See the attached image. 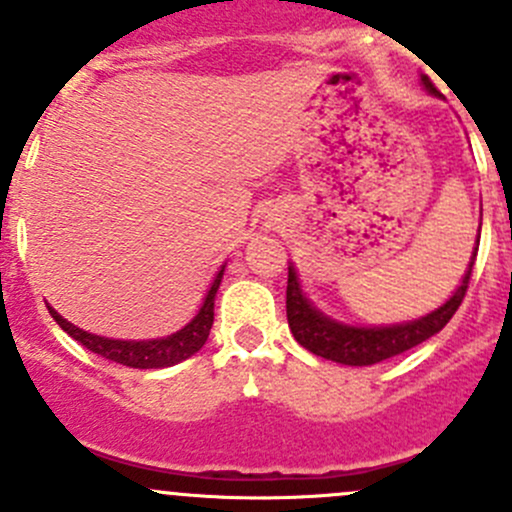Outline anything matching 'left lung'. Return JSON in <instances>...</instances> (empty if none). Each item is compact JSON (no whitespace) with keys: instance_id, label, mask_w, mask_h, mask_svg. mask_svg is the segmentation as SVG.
Here are the masks:
<instances>
[{"instance_id":"8db88e82","label":"left lung","mask_w":512,"mask_h":512,"mask_svg":"<svg viewBox=\"0 0 512 512\" xmlns=\"http://www.w3.org/2000/svg\"><path fill=\"white\" fill-rule=\"evenodd\" d=\"M423 86H426L428 94L438 96V89L431 84L428 76H421ZM480 237V235H478ZM476 252L473 250L471 265H468L463 282L458 285L453 297L446 304H441L438 309H433L426 317L414 319V322L404 324H389V327H352V324L334 322V319L324 317L322 312L309 304V299L302 294L299 287L297 272L289 265L287 275V322L292 329L294 339L302 344L304 349H309L312 354L322 356V359L337 361V364L347 366H371L379 364V361L391 359V356H399L409 349L418 347L421 342H426L428 337L441 332L451 317L456 314V309L461 307L463 297H466L468 282H471L473 262H476Z\"/></svg>"}]
</instances>
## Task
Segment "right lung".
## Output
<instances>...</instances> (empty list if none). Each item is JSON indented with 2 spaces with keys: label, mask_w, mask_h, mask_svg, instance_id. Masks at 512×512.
<instances>
[{
  "label": "right lung",
  "mask_w": 512,
  "mask_h": 512,
  "mask_svg": "<svg viewBox=\"0 0 512 512\" xmlns=\"http://www.w3.org/2000/svg\"><path fill=\"white\" fill-rule=\"evenodd\" d=\"M225 265L220 267V272L215 275L213 285H210L208 294L203 299V307L200 312L185 324L180 332L170 334V337L163 339H146V342H123V339H108V337H98V334H89L84 329L74 327L71 322H66L59 312L49 307L51 317L56 319L61 329H64L69 337H74L81 347H86L89 352H94L98 356L108 361H116V364L131 366V369H163V366H173L178 361L188 359L195 352L203 349V344L208 342L210 327H213L215 319V294H218L220 280H223Z\"/></svg>",
  "instance_id": "1"
}]
</instances>
